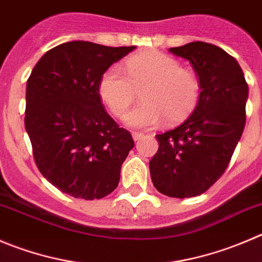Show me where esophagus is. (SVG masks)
<instances>
[{"label": "esophagus", "instance_id": "1", "mask_svg": "<svg viewBox=\"0 0 262 262\" xmlns=\"http://www.w3.org/2000/svg\"><path fill=\"white\" fill-rule=\"evenodd\" d=\"M132 136H133L134 141H139V139L143 137V133H139V132H133V133H132Z\"/></svg>", "mask_w": 262, "mask_h": 262}]
</instances>
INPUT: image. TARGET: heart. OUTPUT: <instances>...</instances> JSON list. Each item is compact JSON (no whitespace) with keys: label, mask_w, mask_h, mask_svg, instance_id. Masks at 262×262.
<instances>
[{"label":"heart","mask_w":262,"mask_h":262,"mask_svg":"<svg viewBox=\"0 0 262 262\" xmlns=\"http://www.w3.org/2000/svg\"><path fill=\"white\" fill-rule=\"evenodd\" d=\"M141 88L142 102L125 115L126 124L136 128H152L164 118L169 123L183 120L200 98L197 75L182 68L177 58L157 51L129 57L125 72L108 68L101 77L98 92L111 113L121 116Z\"/></svg>","instance_id":"1"}]
</instances>
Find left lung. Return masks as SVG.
Listing matches in <instances>:
<instances>
[{"instance_id": "1", "label": "left lung", "mask_w": 262, "mask_h": 262, "mask_svg": "<svg viewBox=\"0 0 262 262\" xmlns=\"http://www.w3.org/2000/svg\"><path fill=\"white\" fill-rule=\"evenodd\" d=\"M169 51L189 60L201 92L180 125L156 134L149 172L160 193L187 199L206 192L227 170L245 129L248 84L237 60L217 46L192 42Z\"/></svg>"}]
</instances>
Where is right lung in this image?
I'll return each mask as SVG.
<instances>
[{"label": "right lung", "mask_w": 262, "mask_h": 262, "mask_svg": "<svg viewBox=\"0 0 262 262\" xmlns=\"http://www.w3.org/2000/svg\"><path fill=\"white\" fill-rule=\"evenodd\" d=\"M134 48L62 43L47 51L28 78L24 121L35 165L51 184L75 199L110 194L134 147L98 92L103 73Z\"/></svg>", "instance_id": "obj_1"}]
</instances>
